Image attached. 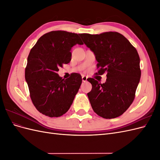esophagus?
Wrapping results in <instances>:
<instances>
[{
  "mask_svg": "<svg viewBox=\"0 0 160 160\" xmlns=\"http://www.w3.org/2000/svg\"><path fill=\"white\" fill-rule=\"evenodd\" d=\"M87 81H88V77H86L85 75L82 76V81L86 82Z\"/></svg>",
  "mask_w": 160,
  "mask_h": 160,
  "instance_id": "obj_1",
  "label": "esophagus"
}]
</instances>
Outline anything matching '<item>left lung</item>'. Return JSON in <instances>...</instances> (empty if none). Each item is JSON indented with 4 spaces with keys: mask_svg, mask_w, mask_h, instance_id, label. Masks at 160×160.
<instances>
[{
    "mask_svg": "<svg viewBox=\"0 0 160 160\" xmlns=\"http://www.w3.org/2000/svg\"><path fill=\"white\" fill-rule=\"evenodd\" d=\"M79 35L95 54L98 62L97 67L99 68L97 74L107 72V80L103 84L93 78L88 79L92 85L88 93L91 107L101 118H118L129 108L135 98L141 77L138 51L117 32Z\"/></svg>",
    "mask_w": 160,
    "mask_h": 160,
    "instance_id": "obj_1",
    "label": "left lung"
}]
</instances>
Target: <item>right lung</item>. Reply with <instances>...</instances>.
<instances>
[{
	"mask_svg": "<svg viewBox=\"0 0 160 160\" xmlns=\"http://www.w3.org/2000/svg\"><path fill=\"white\" fill-rule=\"evenodd\" d=\"M79 34L64 31L41 37L27 58L25 80L36 109L50 118L65 114L72 103L82 83L79 73L62 79L57 72L71 60V48L83 45Z\"/></svg>",
	"mask_w": 160,
	"mask_h": 160,
	"instance_id": "add662e5",
	"label": "right lung"
}]
</instances>
